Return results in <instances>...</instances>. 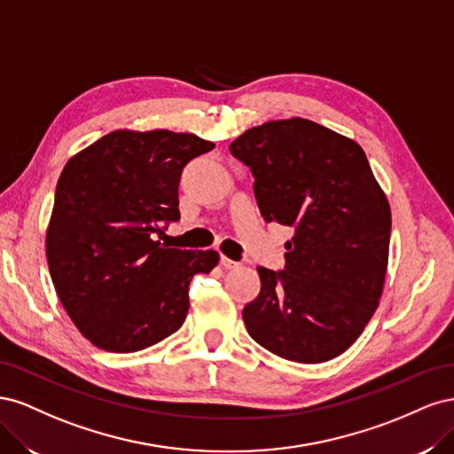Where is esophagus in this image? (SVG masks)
Returning a JSON list of instances; mask_svg holds the SVG:
<instances>
[{"mask_svg":"<svg viewBox=\"0 0 454 454\" xmlns=\"http://www.w3.org/2000/svg\"><path fill=\"white\" fill-rule=\"evenodd\" d=\"M219 263H222V267H225V269H232V267L239 265L237 261H232V259L225 257V255H219Z\"/></svg>","mask_w":454,"mask_h":454,"instance_id":"esophagus-1","label":"esophagus"}]
</instances>
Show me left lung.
Wrapping results in <instances>:
<instances>
[{
	"label": "left lung",
	"mask_w": 454,
	"mask_h": 454,
	"mask_svg": "<svg viewBox=\"0 0 454 454\" xmlns=\"http://www.w3.org/2000/svg\"><path fill=\"white\" fill-rule=\"evenodd\" d=\"M229 149L250 168L265 222L294 229L284 270L257 267L246 329L286 360L337 358L377 310L388 267L390 206L364 149L299 117L246 130Z\"/></svg>",
	"instance_id": "8db88e82"
}]
</instances>
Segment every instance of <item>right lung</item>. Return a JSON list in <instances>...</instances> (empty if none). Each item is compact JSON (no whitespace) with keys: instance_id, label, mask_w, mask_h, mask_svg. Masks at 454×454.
Instances as JSON below:
<instances>
[{"instance_id":"right-lung-1","label":"right lung","mask_w":454,"mask_h":454,"mask_svg":"<svg viewBox=\"0 0 454 454\" xmlns=\"http://www.w3.org/2000/svg\"><path fill=\"white\" fill-rule=\"evenodd\" d=\"M214 147L195 134L115 130L67 160L47 261L66 312L94 347L144 350L185 322L191 280L219 255L168 248L153 232L180 219L185 164Z\"/></svg>"}]
</instances>
